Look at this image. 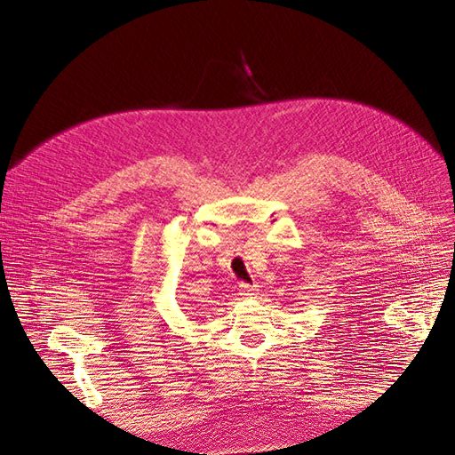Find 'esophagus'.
Listing matches in <instances>:
<instances>
[{
    "mask_svg": "<svg viewBox=\"0 0 455 455\" xmlns=\"http://www.w3.org/2000/svg\"><path fill=\"white\" fill-rule=\"evenodd\" d=\"M257 292H259V285H251V283H242L240 285V297H243V299H253V297H257Z\"/></svg>",
    "mask_w": 455,
    "mask_h": 455,
    "instance_id": "obj_1",
    "label": "esophagus"
}]
</instances>
